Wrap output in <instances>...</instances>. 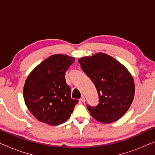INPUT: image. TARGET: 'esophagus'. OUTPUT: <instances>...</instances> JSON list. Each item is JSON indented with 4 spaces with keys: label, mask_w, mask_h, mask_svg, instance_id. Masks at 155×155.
Masks as SVG:
<instances>
[{
    "label": "esophagus",
    "mask_w": 155,
    "mask_h": 155,
    "mask_svg": "<svg viewBox=\"0 0 155 155\" xmlns=\"http://www.w3.org/2000/svg\"><path fill=\"white\" fill-rule=\"evenodd\" d=\"M80 101H82V102H85V98H84V96H82L81 98H80Z\"/></svg>",
    "instance_id": "esophagus-1"
}]
</instances>
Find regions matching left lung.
<instances>
[{"label": "left lung", "mask_w": 155, "mask_h": 155, "mask_svg": "<svg viewBox=\"0 0 155 155\" xmlns=\"http://www.w3.org/2000/svg\"><path fill=\"white\" fill-rule=\"evenodd\" d=\"M78 62L98 92V104L87 106L91 116L104 124L121 118L130 107L135 95V84L128 70L102 53L81 58Z\"/></svg>", "instance_id": "left-lung-1"}]
</instances>
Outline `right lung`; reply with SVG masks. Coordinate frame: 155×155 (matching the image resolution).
Returning <instances> with one entry per match:
<instances>
[{
    "label": "right lung",
    "instance_id": "1",
    "mask_svg": "<svg viewBox=\"0 0 155 155\" xmlns=\"http://www.w3.org/2000/svg\"><path fill=\"white\" fill-rule=\"evenodd\" d=\"M74 61L75 58L65 55H53L27 77L23 90L25 101L40 121L58 126L71 117L78 100L71 98L65 75Z\"/></svg>",
    "mask_w": 155,
    "mask_h": 155
}]
</instances>
